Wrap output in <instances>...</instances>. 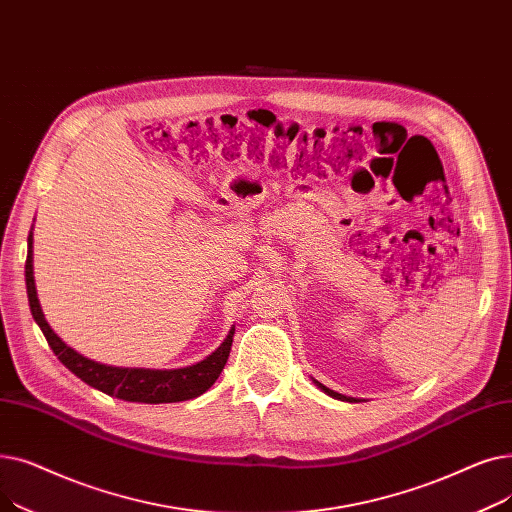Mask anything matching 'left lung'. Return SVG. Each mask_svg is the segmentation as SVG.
<instances>
[{"label": "left lung", "mask_w": 512, "mask_h": 512, "mask_svg": "<svg viewBox=\"0 0 512 512\" xmlns=\"http://www.w3.org/2000/svg\"><path fill=\"white\" fill-rule=\"evenodd\" d=\"M314 383H316V385H319V387L323 389V392H325V394H329L331 398H337V400H348V402H352V400H354V398H348V396H342V394H337V392H333V389L325 387V385H323V383H319V381H314Z\"/></svg>", "instance_id": "left-lung-1"}]
</instances>
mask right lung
Listing matches in <instances>:
<instances>
[{"mask_svg": "<svg viewBox=\"0 0 512 512\" xmlns=\"http://www.w3.org/2000/svg\"><path fill=\"white\" fill-rule=\"evenodd\" d=\"M24 279H27V294H29V306H31L33 319L43 331L47 344H50L58 360L81 381H85L95 389H100V392L108 396L127 400V402H145V404L183 402V400L202 396L225 369L235 329L229 331L221 348L214 350L208 358L187 369H175V371L120 369V367H108V364L89 360L79 352L68 348L43 319V312L35 291V279H33V233H29V254H27V264H24Z\"/></svg>", "mask_w": 512, "mask_h": 512, "instance_id": "obj_1", "label": "right lung"}]
</instances>
